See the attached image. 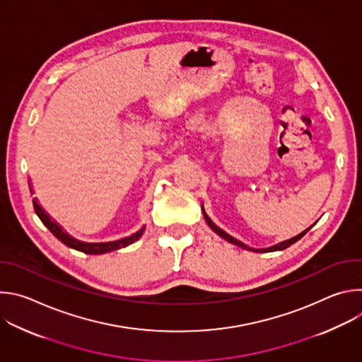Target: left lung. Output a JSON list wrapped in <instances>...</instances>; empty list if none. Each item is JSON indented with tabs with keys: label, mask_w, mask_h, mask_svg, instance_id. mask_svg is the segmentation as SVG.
<instances>
[{
	"label": "left lung",
	"mask_w": 362,
	"mask_h": 362,
	"mask_svg": "<svg viewBox=\"0 0 362 362\" xmlns=\"http://www.w3.org/2000/svg\"><path fill=\"white\" fill-rule=\"evenodd\" d=\"M203 216H204V221H206V223L209 225V228L216 233V235H219L221 238H223L226 242H229V243H233V245H236V246H239V247H242V249H246V250H252V252H276V250H284V249H286V247H289L291 245H293L295 242H298L303 235H305V232L308 230H303L302 233H299L298 236H293V238H291V239H288V240H284V242H281V243H278V245H274V246H271V247H267V249H253V247H249V246H246L245 243H242V242H239L238 239H235V238H232L230 235H228L225 230H222L221 228H218L212 221H211V218L206 215L204 212H203Z\"/></svg>",
	"instance_id": "1"
}]
</instances>
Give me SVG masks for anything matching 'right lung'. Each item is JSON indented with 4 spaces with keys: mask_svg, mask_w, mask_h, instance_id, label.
<instances>
[{
    "mask_svg": "<svg viewBox=\"0 0 362 362\" xmlns=\"http://www.w3.org/2000/svg\"><path fill=\"white\" fill-rule=\"evenodd\" d=\"M34 211H35L37 216L40 218V221L47 226V229L51 233H53L60 242H63L66 246H69L71 249H76V250H80V252H84V253H88V255H103V253H107V252H113V250L126 247V246L134 243L136 240H139L140 236L144 232V228H146V226H143L140 230H137L132 236H127V238H123V239H119V240H115V242L87 243V242L77 240L73 236H70L69 233H66L54 221H51V218L41 209V206L35 200H34Z\"/></svg>",
    "mask_w": 362,
    "mask_h": 362,
    "instance_id": "add662e5",
    "label": "right lung"
}]
</instances>
